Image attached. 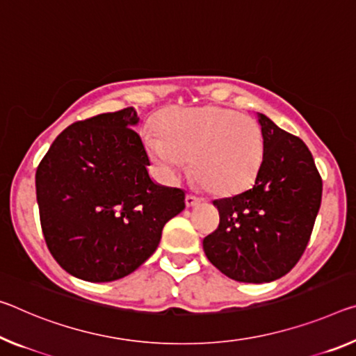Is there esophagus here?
<instances>
[{
  "label": "esophagus",
  "instance_id": "esophagus-1",
  "mask_svg": "<svg viewBox=\"0 0 356 356\" xmlns=\"http://www.w3.org/2000/svg\"><path fill=\"white\" fill-rule=\"evenodd\" d=\"M200 201H201V200L196 198V196H193V195H187V196H185V204H187V207H193V206L198 204Z\"/></svg>",
  "mask_w": 356,
  "mask_h": 356
}]
</instances>
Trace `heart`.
<instances>
[{"instance_id":"b5f03b06","label":"heart","mask_w":356,"mask_h":356,"mask_svg":"<svg viewBox=\"0 0 356 356\" xmlns=\"http://www.w3.org/2000/svg\"><path fill=\"white\" fill-rule=\"evenodd\" d=\"M160 134L145 138L163 172L177 177L191 160V174L213 195H234L255 182L264 154L261 128L250 117L218 106L169 109Z\"/></svg>"}]
</instances>
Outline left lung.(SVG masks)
<instances>
[{
    "label": "left lung",
    "mask_w": 356,
    "mask_h": 356,
    "mask_svg": "<svg viewBox=\"0 0 356 356\" xmlns=\"http://www.w3.org/2000/svg\"><path fill=\"white\" fill-rule=\"evenodd\" d=\"M264 154L253 187L216 200L218 228L202 241L209 261L229 279L284 277L306 250L321 202V177L307 145L258 114Z\"/></svg>",
    "instance_id": "left-lung-1"
}]
</instances>
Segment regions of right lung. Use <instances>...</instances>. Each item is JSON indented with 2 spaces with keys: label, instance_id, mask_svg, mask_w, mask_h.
<instances>
[{
  "label": "right lung",
  "instance_id": "add662e5",
  "mask_svg": "<svg viewBox=\"0 0 356 356\" xmlns=\"http://www.w3.org/2000/svg\"><path fill=\"white\" fill-rule=\"evenodd\" d=\"M134 107L76 122L50 145L36 171L44 239L66 273L112 282L136 270L185 209L180 188L150 179Z\"/></svg>",
  "mask_w": 356,
  "mask_h": 356
}]
</instances>
